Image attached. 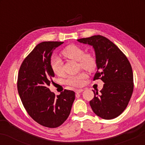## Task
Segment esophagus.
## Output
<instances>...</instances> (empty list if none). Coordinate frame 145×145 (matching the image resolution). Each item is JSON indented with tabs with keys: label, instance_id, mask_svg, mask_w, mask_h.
I'll use <instances>...</instances> for the list:
<instances>
[{
	"label": "esophagus",
	"instance_id": "1",
	"mask_svg": "<svg viewBox=\"0 0 145 145\" xmlns=\"http://www.w3.org/2000/svg\"><path fill=\"white\" fill-rule=\"evenodd\" d=\"M83 91H84V90L80 89H76L75 91H76V93H82Z\"/></svg>",
	"mask_w": 145,
	"mask_h": 145
}]
</instances>
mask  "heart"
<instances>
[{
    "label": "heart",
    "instance_id": "heart-1",
    "mask_svg": "<svg viewBox=\"0 0 145 145\" xmlns=\"http://www.w3.org/2000/svg\"><path fill=\"white\" fill-rule=\"evenodd\" d=\"M62 54L67 59L78 61L80 66L86 70L93 71L96 67L97 63L94 56L91 54H85V51L79 46L69 45L63 50ZM50 64L52 70L56 75L61 76L63 74V62L59 56H52ZM86 77L87 75L82 71L78 74L68 76L65 80V83L75 87H80L84 84Z\"/></svg>",
    "mask_w": 145,
    "mask_h": 145
}]
</instances>
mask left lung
I'll use <instances>...</instances> for the list:
<instances>
[{"label": "left lung", "instance_id": "obj_1", "mask_svg": "<svg viewBox=\"0 0 145 145\" xmlns=\"http://www.w3.org/2000/svg\"><path fill=\"white\" fill-rule=\"evenodd\" d=\"M93 48L97 71L93 80L104 82L95 92L90 105L95 114L104 119L117 117L127 106L134 89L132 68L127 58L115 44L101 35L77 39Z\"/></svg>", "mask_w": 145, "mask_h": 145}]
</instances>
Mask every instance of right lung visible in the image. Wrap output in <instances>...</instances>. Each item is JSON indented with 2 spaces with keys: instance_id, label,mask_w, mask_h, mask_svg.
Instances as JSON below:
<instances>
[{
  "instance_id": "1",
  "label": "right lung",
  "mask_w": 145,
  "mask_h": 145,
  "mask_svg": "<svg viewBox=\"0 0 145 145\" xmlns=\"http://www.w3.org/2000/svg\"><path fill=\"white\" fill-rule=\"evenodd\" d=\"M64 42L44 41L37 45L22 63L18 91L23 106L36 122L47 127L61 125L70 114L75 93L65 90L59 95L48 86L54 73L50 67L53 51Z\"/></svg>"
}]
</instances>
